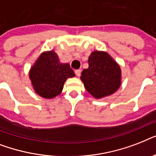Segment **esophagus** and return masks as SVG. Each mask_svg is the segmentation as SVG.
Returning <instances> with one entry per match:
<instances>
[{
	"label": "esophagus",
	"mask_w": 156,
	"mask_h": 156,
	"mask_svg": "<svg viewBox=\"0 0 156 156\" xmlns=\"http://www.w3.org/2000/svg\"><path fill=\"white\" fill-rule=\"evenodd\" d=\"M81 72H82L81 69H75V70H74V73H75V74L78 76V77H79V76L81 75Z\"/></svg>",
	"instance_id": "1"
}]
</instances>
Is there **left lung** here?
Masks as SVG:
<instances>
[{"label": "left lung", "mask_w": 156, "mask_h": 156, "mask_svg": "<svg viewBox=\"0 0 156 156\" xmlns=\"http://www.w3.org/2000/svg\"><path fill=\"white\" fill-rule=\"evenodd\" d=\"M89 67L81 76L84 87L96 99L113 94L121 86V68L105 52L95 51L88 60Z\"/></svg>", "instance_id": "obj_1"}]
</instances>
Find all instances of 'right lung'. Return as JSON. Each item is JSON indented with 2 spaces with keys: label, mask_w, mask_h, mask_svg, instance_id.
<instances>
[{
  "label": "right lung",
  "mask_w": 156,
  "mask_h": 156,
  "mask_svg": "<svg viewBox=\"0 0 156 156\" xmlns=\"http://www.w3.org/2000/svg\"><path fill=\"white\" fill-rule=\"evenodd\" d=\"M74 76L69 65L61 63L57 54L53 51L41 54L29 73L35 91L45 99L58 95L66 79Z\"/></svg>",
  "instance_id": "obj_1"
}]
</instances>
